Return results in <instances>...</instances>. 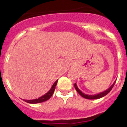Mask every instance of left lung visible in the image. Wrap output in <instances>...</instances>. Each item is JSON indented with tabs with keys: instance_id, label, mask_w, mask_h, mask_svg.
I'll use <instances>...</instances> for the list:
<instances>
[{
	"instance_id": "left-lung-1",
	"label": "left lung",
	"mask_w": 127,
	"mask_h": 127,
	"mask_svg": "<svg viewBox=\"0 0 127 127\" xmlns=\"http://www.w3.org/2000/svg\"><path fill=\"white\" fill-rule=\"evenodd\" d=\"M115 82H116V80L115 81L114 83H113V84H112V85H111L110 87L109 88V89H108L107 90H106L105 91L103 92H101V93H99V94H96V95H87V94H84L83 92H82L80 91V90L78 89V88L77 87V84H74V86H75V90H77V92L78 93V94H80V95H81V96H82V97L85 98L86 99H90V100H94V99H98V98H100L103 97V96H105L106 95H107V94H108V93L110 92L111 91V90L112 89V88L113 87V86H114V85L115 84Z\"/></svg>"
}]
</instances>
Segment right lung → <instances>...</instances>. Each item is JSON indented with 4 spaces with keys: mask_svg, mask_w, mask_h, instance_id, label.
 <instances>
[{
    "mask_svg": "<svg viewBox=\"0 0 127 127\" xmlns=\"http://www.w3.org/2000/svg\"><path fill=\"white\" fill-rule=\"evenodd\" d=\"M57 82L58 80L55 81V82L53 84L52 87L51 89H50V90H49L47 94H45L44 95H43V96H40V97H39L38 98L33 99V100H24V101H25V102H27V103H38L48 100L51 97L52 95H53V94H54L55 87H56L57 84Z\"/></svg>",
    "mask_w": 127,
    "mask_h": 127,
    "instance_id": "right-lung-1",
    "label": "right lung"
}]
</instances>
